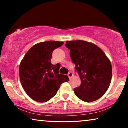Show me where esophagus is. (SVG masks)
Segmentation results:
<instances>
[{
  "instance_id": "34e87169",
  "label": "esophagus",
  "mask_w": 128,
  "mask_h": 128,
  "mask_svg": "<svg viewBox=\"0 0 128 128\" xmlns=\"http://www.w3.org/2000/svg\"><path fill=\"white\" fill-rule=\"evenodd\" d=\"M68 77L69 78H71L72 77V76H73V73H71V72H70V73H69L68 74Z\"/></svg>"
}]
</instances>
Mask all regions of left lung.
I'll use <instances>...</instances> for the list:
<instances>
[{
  "mask_svg": "<svg viewBox=\"0 0 128 128\" xmlns=\"http://www.w3.org/2000/svg\"><path fill=\"white\" fill-rule=\"evenodd\" d=\"M66 46L81 85L74 88L75 95L86 102L96 100L107 92L112 78V66L104 52L94 43L82 40H68Z\"/></svg>",
  "mask_w": 128,
  "mask_h": 128,
  "instance_id": "1",
  "label": "left lung"
}]
</instances>
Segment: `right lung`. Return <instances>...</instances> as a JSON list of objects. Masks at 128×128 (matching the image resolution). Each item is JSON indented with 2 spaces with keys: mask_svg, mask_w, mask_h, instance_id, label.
<instances>
[{
  "mask_svg": "<svg viewBox=\"0 0 128 128\" xmlns=\"http://www.w3.org/2000/svg\"><path fill=\"white\" fill-rule=\"evenodd\" d=\"M63 44V42L53 40L36 43L21 60L19 66L21 84L34 100L40 103L49 100L62 84L69 81L67 76L59 73L60 64L51 62L53 51Z\"/></svg>",
  "mask_w": 128,
  "mask_h": 128,
  "instance_id": "add662e5",
  "label": "right lung"
}]
</instances>
